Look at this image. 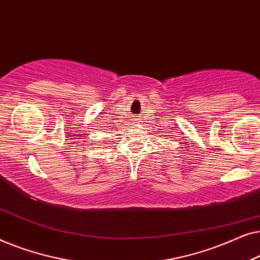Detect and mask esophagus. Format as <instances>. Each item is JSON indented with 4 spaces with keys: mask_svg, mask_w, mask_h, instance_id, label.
<instances>
[{
    "mask_svg": "<svg viewBox=\"0 0 260 260\" xmlns=\"http://www.w3.org/2000/svg\"><path fill=\"white\" fill-rule=\"evenodd\" d=\"M134 119H135V120H136V118H134Z\"/></svg>",
    "mask_w": 260,
    "mask_h": 260,
    "instance_id": "obj_1",
    "label": "esophagus"
}]
</instances>
